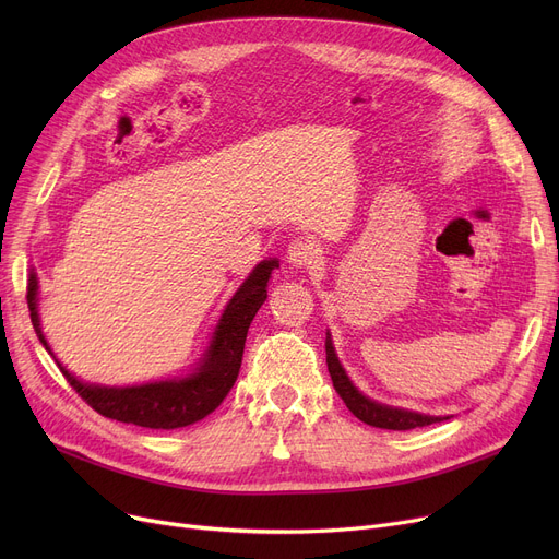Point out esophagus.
Instances as JSON below:
<instances>
[{"instance_id":"34e87169","label":"esophagus","mask_w":559,"mask_h":559,"mask_svg":"<svg viewBox=\"0 0 559 559\" xmlns=\"http://www.w3.org/2000/svg\"><path fill=\"white\" fill-rule=\"evenodd\" d=\"M319 260V247L310 240H295L287 247V262L295 270H310Z\"/></svg>"}]
</instances>
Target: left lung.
Masks as SVG:
<instances>
[{"label":"left lung","mask_w":559,"mask_h":559,"mask_svg":"<svg viewBox=\"0 0 559 559\" xmlns=\"http://www.w3.org/2000/svg\"><path fill=\"white\" fill-rule=\"evenodd\" d=\"M326 365L329 373L333 378V388L346 403V407L354 413L360 421L373 426V428H385V430H413L421 426H430L435 421H442L449 417H435V415H424L417 413V409H405V407H394L388 403H378L369 396H365L356 385L354 380L348 378L346 369L342 367L331 333H326Z\"/></svg>","instance_id":"obj_1"}]
</instances>
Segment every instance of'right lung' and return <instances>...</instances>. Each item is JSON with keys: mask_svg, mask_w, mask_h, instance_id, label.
<instances>
[{"mask_svg": "<svg viewBox=\"0 0 559 559\" xmlns=\"http://www.w3.org/2000/svg\"><path fill=\"white\" fill-rule=\"evenodd\" d=\"M276 267V258L260 260L255 264L251 274L226 304L209 346H205L203 356L199 358V362H194L190 373L152 380V383L142 385L110 388L85 383V380L76 378L72 371H68L58 362L40 326L38 276L34 270L28 274L26 304L28 312H32V324L36 329L38 340L53 356L58 369L68 378V383L79 392V396L87 405L95 407L99 415L115 421L154 430H174L209 417L226 399L235 380H238L249 326L260 306L267 301V283Z\"/></svg>", "mask_w": 559, "mask_h": 559, "instance_id": "obj_1", "label": "right lung"}]
</instances>
